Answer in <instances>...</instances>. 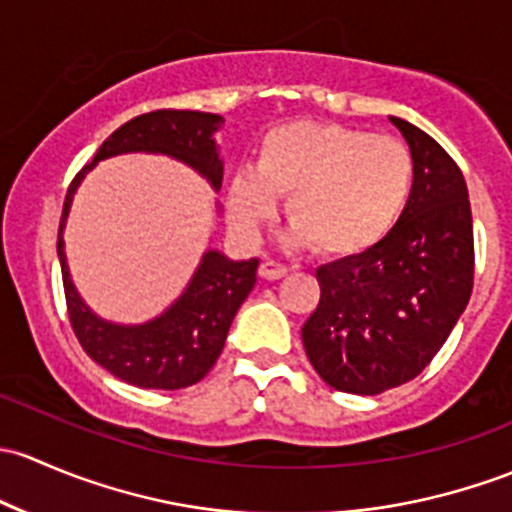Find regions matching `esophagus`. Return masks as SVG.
<instances>
[{
  "mask_svg": "<svg viewBox=\"0 0 512 512\" xmlns=\"http://www.w3.org/2000/svg\"><path fill=\"white\" fill-rule=\"evenodd\" d=\"M286 273H288V266L273 261V258H263L261 261V276L266 278V281H278V278H283Z\"/></svg>",
  "mask_w": 512,
  "mask_h": 512,
  "instance_id": "obj_1",
  "label": "esophagus"
}]
</instances>
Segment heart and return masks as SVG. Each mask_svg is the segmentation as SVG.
<instances>
[{
    "label": "heart",
    "mask_w": 512,
    "mask_h": 512,
    "mask_svg": "<svg viewBox=\"0 0 512 512\" xmlns=\"http://www.w3.org/2000/svg\"><path fill=\"white\" fill-rule=\"evenodd\" d=\"M414 187V157L389 135L350 125L300 120L273 128L256 150L254 170L229 184V217L256 236L286 199L291 244L330 258L374 249L394 229Z\"/></svg>",
    "instance_id": "b5f03b06"
}]
</instances>
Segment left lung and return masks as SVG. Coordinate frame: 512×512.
I'll list each match as a JSON object with an SVG mask.
<instances>
[{
    "label": "left lung",
    "instance_id": "obj_1",
    "mask_svg": "<svg viewBox=\"0 0 512 512\" xmlns=\"http://www.w3.org/2000/svg\"><path fill=\"white\" fill-rule=\"evenodd\" d=\"M389 120L414 157L412 197L374 249L315 271L320 303L303 325L310 365L350 394L414 379L451 335L473 288L466 179L431 135Z\"/></svg>",
    "mask_w": 512,
    "mask_h": 512
}]
</instances>
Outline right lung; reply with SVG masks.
<instances>
[{"label":"right lung","instance_id":"add662e5","mask_svg":"<svg viewBox=\"0 0 512 512\" xmlns=\"http://www.w3.org/2000/svg\"><path fill=\"white\" fill-rule=\"evenodd\" d=\"M224 123L221 115L199 110H152L120 125L98 147L91 165L71 182L59 224V261L66 291L68 318L83 350L103 370L142 389H182L197 384L224 350L231 320L256 286L258 258L231 261L217 249L204 251L192 281L157 318L140 325H120L100 318L86 305L71 281L63 251V229L73 194L83 177L108 157L125 152L167 155L199 172L214 192L221 189L224 162L214 140Z\"/></svg>","mask_w":512,"mask_h":512}]
</instances>
